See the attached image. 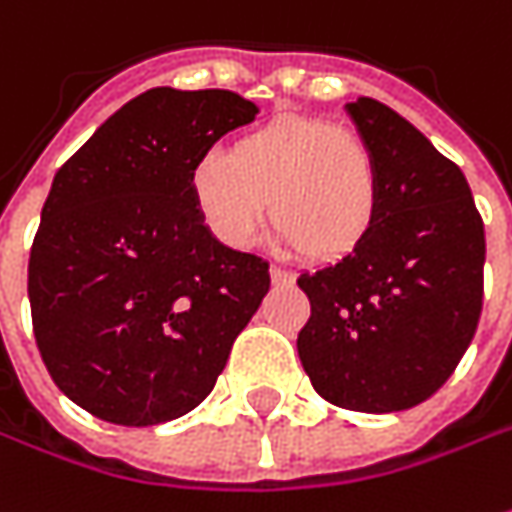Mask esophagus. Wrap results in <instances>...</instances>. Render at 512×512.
I'll return each mask as SVG.
<instances>
[{
    "label": "esophagus",
    "instance_id": "1",
    "mask_svg": "<svg viewBox=\"0 0 512 512\" xmlns=\"http://www.w3.org/2000/svg\"><path fill=\"white\" fill-rule=\"evenodd\" d=\"M272 280L274 283H291L294 274H291L289 269H283V266H272Z\"/></svg>",
    "mask_w": 512,
    "mask_h": 512
}]
</instances>
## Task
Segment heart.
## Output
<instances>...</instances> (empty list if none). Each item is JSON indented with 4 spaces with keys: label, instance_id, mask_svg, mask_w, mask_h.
Returning a JSON list of instances; mask_svg holds the SVG:
<instances>
[{
    "label": "heart",
    "instance_id": "b5f03b06",
    "mask_svg": "<svg viewBox=\"0 0 512 512\" xmlns=\"http://www.w3.org/2000/svg\"><path fill=\"white\" fill-rule=\"evenodd\" d=\"M206 226L249 249L269 218L280 238L314 260L354 252L374 229L379 172L368 144L323 118L280 115L240 135L229 155L209 152L189 172Z\"/></svg>",
    "mask_w": 512,
    "mask_h": 512
}]
</instances>
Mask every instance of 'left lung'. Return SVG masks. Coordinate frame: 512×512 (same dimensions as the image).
Segmentation results:
<instances>
[{
    "instance_id": "left-lung-1",
    "label": "left lung",
    "mask_w": 512,
    "mask_h": 512,
    "mask_svg": "<svg viewBox=\"0 0 512 512\" xmlns=\"http://www.w3.org/2000/svg\"><path fill=\"white\" fill-rule=\"evenodd\" d=\"M345 113L377 161L379 212L354 252L297 277V354L331 405L391 414L436 394L473 340L485 226L462 169L411 121L365 96Z\"/></svg>"
}]
</instances>
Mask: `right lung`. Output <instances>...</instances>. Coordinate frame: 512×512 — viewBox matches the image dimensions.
Instances as JSON below:
<instances>
[{"mask_svg":"<svg viewBox=\"0 0 512 512\" xmlns=\"http://www.w3.org/2000/svg\"><path fill=\"white\" fill-rule=\"evenodd\" d=\"M257 113L232 90L152 87L56 172L27 297L50 377L87 414L147 428L212 394L272 280L212 235L189 172Z\"/></svg>","mask_w":512,"mask_h":512,"instance_id":"1","label":"right lung"}]
</instances>
